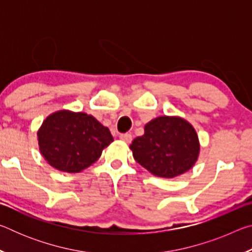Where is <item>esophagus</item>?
I'll list each match as a JSON object with an SVG mask.
<instances>
[{
	"label": "esophagus",
	"instance_id": "esophagus-1",
	"mask_svg": "<svg viewBox=\"0 0 252 252\" xmlns=\"http://www.w3.org/2000/svg\"><path fill=\"white\" fill-rule=\"evenodd\" d=\"M119 138H120V140H122V141L126 143H130L132 141V135L130 133H121L120 135H119Z\"/></svg>",
	"mask_w": 252,
	"mask_h": 252
}]
</instances>
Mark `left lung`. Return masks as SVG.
<instances>
[{"label":"left lung","mask_w":252,"mask_h":252,"mask_svg":"<svg viewBox=\"0 0 252 252\" xmlns=\"http://www.w3.org/2000/svg\"><path fill=\"white\" fill-rule=\"evenodd\" d=\"M130 149L148 171L173 178L192 168L200 147L190 123L178 117H159L144 126V134L135 138Z\"/></svg>","instance_id":"obj_1"}]
</instances>
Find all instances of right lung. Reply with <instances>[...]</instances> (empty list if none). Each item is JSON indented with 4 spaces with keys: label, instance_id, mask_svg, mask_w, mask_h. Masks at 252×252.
<instances>
[{
    "label": "right lung",
    "instance_id": "right-lung-1",
    "mask_svg": "<svg viewBox=\"0 0 252 252\" xmlns=\"http://www.w3.org/2000/svg\"><path fill=\"white\" fill-rule=\"evenodd\" d=\"M37 140L42 156L52 167L80 172L99 159L113 136L92 116L59 111L45 119Z\"/></svg>",
    "mask_w": 252,
    "mask_h": 252
}]
</instances>
